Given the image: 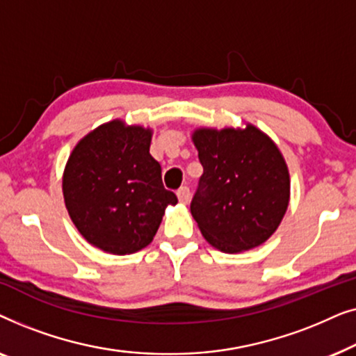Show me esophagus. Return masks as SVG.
<instances>
[{
    "label": "esophagus",
    "instance_id": "esophagus-1",
    "mask_svg": "<svg viewBox=\"0 0 356 356\" xmlns=\"http://www.w3.org/2000/svg\"><path fill=\"white\" fill-rule=\"evenodd\" d=\"M177 194H178L179 202L186 204V202L189 201V196H191V191H189L188 186H181V188H179L178 191H177Z\"/></svg>",
    "mask_w": 356,
    "mask_h": 356
}]
</instances>
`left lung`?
<instances>
[{"mask_svg": "<svg viewBox=\"0 0 356 356\" xmlns=\"http://www.w3.org/2000/svg\"><path fill=\"white\" fill-rule=\"evenodd\" d=\"M193 140L204 173L191 213L204 238L225 252L262 245L289 206L290 178L280 150L251 124L199 129Z\"/></svg>", "mask_w": 356, "mask_h": 356, "instance_id": "obj_1", "label": "left lung"}]
</instances>
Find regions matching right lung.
<instances>
[{
	"instance_id": "add662e5",
	"label": "right lung",
	"mask_w": 356,
	"mask_h": 356,
	"mask_svg": "<svg viewBox=\"0 0 356 356\" xmlns=\"http://www.w3.org/2000/svg\"><path fill=\"white\" fill-rule=\"evenodd\" d=\"M150 138L149 129L111 121L87 134L67 160L63 177L67 212L87 241L111 254L147 246L165 207L178 202L149 154Z\"/></svg>"
}]
</instances>
